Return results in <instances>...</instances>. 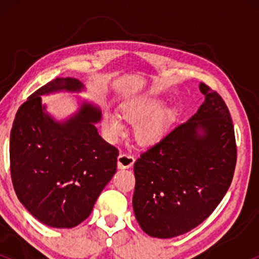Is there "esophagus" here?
Here are the masks:
<instances>
[{"instance_id":"1","label":"esophagus","mask_w":259,"mask_h":259,"mask_svg":"<svg viewBox=\"0 0 259 259\" xmlns=\"http://www.w3.org/2000/svg\"><path fill=\"white\" fill-rule=\"evenodd\" d=\"M135 162L133 154L130 153H120L118 156V168L119 169H127L130 168Z\"/></svg>"}]
</instances>
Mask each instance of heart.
<instances>
[{
  "instance_id": "obj_1",
  "label": "heart",
  "mask_w": 259,
  "mask_h": 259,
  "mask_svg": "<svg viewBox=\"0 0 259 259\" xmlns=\"http://www.w3.org/2000/svg\"><path fill=\"white\" fill-rule=\"evenodd\" d=\"M164 100L146 97L121 107V114L130 123L136 124L135 136L141 144L151 145L162 139L175 118L171 108H163ZM103 130L109 140H117L125 132L121 118L115 112L106 111L103 114Z\"/></svg>"
}]
</instances>
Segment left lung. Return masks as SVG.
I'll list each match as a JSON object with an SVG mask.
<instances>
[{
  "label": "left lung",
  "instance_id": "left-lung-1",
  "mask_svg": "<svg viewBox=\"0 0 259 259\" xmlns=\"http://www.w3.org/2000/svg\"><path fill=\"white\" fill-rule=\"evenodd\" d=\"M204 102L134 164L135 218L145 233L171 239L192 230L221 203L234 177L236 141L224 100L203 82Z\"/></svg>",
  "mask_w": 259,
  "mask_h": 259
}]
</instances>
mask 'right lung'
<instances>
[{
	"label": "right lung",
	"mask_w": 259,
	"mask_h": 259,
	"mask_svg": "<svg viewBox=\"0 0 259 259\" xmlns=\"http://www.w3.org/2000/svg\"><path fill=\"white\" fill-rule=\"evenodd\" d=\"M82 89L78 79H53L19 107L11 130L14 191L32 217L52 228H74L84 222L117 171L118 148L95 126L101 120L97 107L84 102L61 123L41 105V95Z\"/></svg>",
	"instance_id": "add662e5"
}]
</instances>
